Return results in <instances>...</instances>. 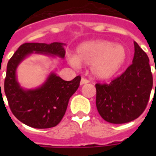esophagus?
<instances>
[{
  "label": "esophagus",
  "mask_w": 156,
  "mask_h": 156,
  "mask_svg": "<svg viewBox=\"0 0 156 156\" xmlns=\"http://www.w3.org/2000/svg\"><path fill=\"white\" fill-rule=\"evenodd\" d=\"M88 83V79H86V78H82L81 81H80V85L86 84V83Z\"/></svg>",
  "instance_id": "obj_1"
}]
</instances>
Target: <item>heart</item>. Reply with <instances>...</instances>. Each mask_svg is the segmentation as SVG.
Returning <instances> with one entry per match:
<instances>
[{"label": "heart", "mask_w": 156, "mask_h": 156, "mask_svg": "<svg viewBox=\"0 0 156 156\" xmlns=\"http://www.w3.org/2000/svg\"><path fill=\"white\" fill-rule=\"evenodd\" d=\"M126 58L127 51L124 46L107 40H95L79 45L76 49V56H69L68 61L74 67L91 65L90 69L94 78L107 80L120 70Z\"/></svg>", "instance_id": "1"}]
</instances>
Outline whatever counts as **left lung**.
<instances>
[{
    "label": "left lung",
    "instance_id": "8db88e82",
    "mask_svg": "<svg viewBox=\"0 0 156 156\" xmlns=\"http://www.w3.org/2000/svg\"><path fill=\"white\" fill-rule=\"evenodd\" d=\"M134 45L132 64L124 73L109 84L95 85L97 109L111 124H124L137 119L150 98L153 86L150 60L137 42L134 41Z\"/></svg>",
    "mask_w": 156,
    "mask_h": 156
}]
</instances>
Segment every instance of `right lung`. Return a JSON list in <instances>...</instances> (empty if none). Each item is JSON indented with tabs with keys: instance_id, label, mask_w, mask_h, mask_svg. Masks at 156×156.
Instances as JSON below:
<instances>
[{
	"instance_id": "1",
	"label": "right lung",
	"mask_w": 156,
	"mask_h": 156,
	"mask_svg": "<svg viewBox=\"0 0 156 156\" xmlns=\"http://www.w3.org/2000/svg\"><path fill=\"white\" fill-rule=\"evenodd\" d=\"M64 46L62 42L24 43L7 63L4 90L9 106L15 117L30 127L48 129L58 125L64 116L69 98L79 87L81 77L77 76L72 81H65L51 73L40 87L26 89L17 81L16 68L32 53L64 58Z\"/></svg>"
}]
</instances>
